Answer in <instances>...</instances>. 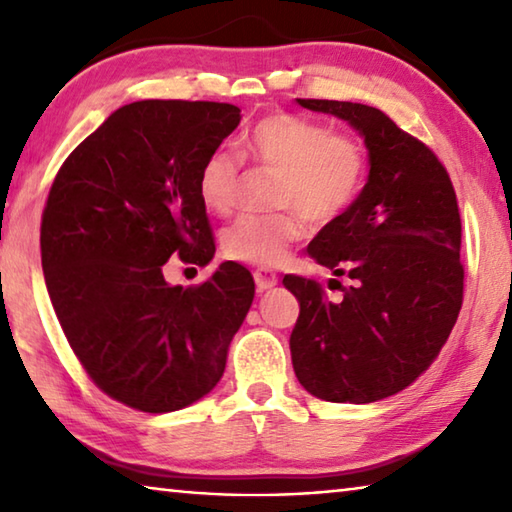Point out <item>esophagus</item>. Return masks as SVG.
I'll list each match as a JSON object with an SVG mask.
<instances>
[{
    "mask_svg": "<svg viewBox=\"0 0 512 512\" xmlns=\"http://www.w3.org/2000/svg\"><path fill=\"white\" fill-rule=\"evenodd\" d=\"M253 277H255L257 291H268V289H273L275 284H277V273L273 271V268H268V266L255 268Z\"/></svg>",
    "mask_w": 512,
    "mask_h": 512,
    "instance_id": "1",
    "label": "esophagus"
}]
</instances>
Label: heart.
<instances>
[{
  "instance_id": "1",
  "label": "heart",
  "mask_w": 512,
  "mask_h": 512,
  "mask_svg": "<svg viewBox=\"0 0 512 512\" xmlns=\"http://www.w3.org/2000/svg\"><path fill=\"white\" fill-rule=\"evenodd\" d=\"M259 169L277 173L271 214H246L223 230L225 255L246 264H280L307 235V219L325 225L357 201L366 180V153L350 135L289 112L259 119L241 142ZM244 167L237 153L214 149L198 169V198L205 210L230 214L237 205Z\"/></svg>"
}]
</instances>
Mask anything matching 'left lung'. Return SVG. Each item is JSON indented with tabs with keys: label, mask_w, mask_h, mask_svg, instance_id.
I'll return each instance as SVG.
<instances>
[{
	"label": "left lung",
	"mask_w": 512,
	"mask_h": 512,
	"mask_svg": "<svg viewBox=\"0 0 512 512\" xmlns=\"http://www.w3.org/2000/svg\"><path fill=\"white\" fill-rule=\"evenodd\" d=\"M359 131L368 183L307 253L336 277L341 300L318 282L284 275L300 302L291 361L305 391L368 404L411 386L449 339L463 305L461 214L443 162L384 112L350 101L296 99Z\"/></svg>",
	"instance_id": "left-lung-1"
}]
</instances>
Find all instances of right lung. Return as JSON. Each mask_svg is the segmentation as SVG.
I'll use <instances>...</instances> for the list:
<instances>
[{"label": "right lung", "instance_id": "1", "mask_svg": "<svg viewBox=\"0 0 512 512\" xmlns=\"http://www.w3.org/2000/svg\"><path fill=\"white\" fill-rule=\"evenodd\" d=\"M239 121L232 103H128L49 189L40 250L51 305L90 379L131 409L169 413L210 393L253 305L241 264L187 289L162 273L173 255L198 266L214 257L198 169Z\"/></svg>", "mask_w": 512, "mask_h": 512}]
</instances>
